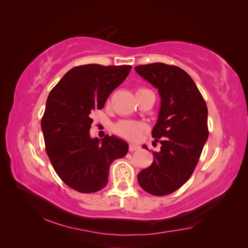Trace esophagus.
I'll list each match as a JSON object with an SVG mask.
<instances>
[{"label":"esophagus","instance_id":"34e87169","mask_svg":"<svg viewBox=\"0 0 248 248\" xmlns=\"http://www.w3.org/2000/svg\"><path fill=\"white\" fill-rule=\"evenodd\" d=\"M138 149H140V146H138V145H134V144L129 145V151L130 152L136 151V150H138Z\"/></svg>","mask_w":248,"mask_h":248}]
</instances>
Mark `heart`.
<instances>
[{"label":"heart","mask_w":248,"mask_h":248,"mask_svg":"<svg viewBox=\"0 0 248 248\" xmlns=\"http://www.w3.org/2000/svg\"><path fill=\"white\" fill-rule=\"evenodd\" d=\"M147 89H140L139 91H144ZM138 91V92H139ZM145 129L144 124L133 121H122L115 126V131L125 139L138 140L140 138L142 131Z\"/></svg>","instance_id":"b5f03b06"}]
</instances>
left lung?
Here are the masks:
<instances>
[{
  "label": "left lung",
  "mask_w": 248,
  "mask_h": 248,
  "mask_svg": "<svg viewBox=\"0 0 248 248\" xmlns=\"http://www.w3.org/2000/svg\"><path fill=\"white\" fill-rule=\"evenodd\" d=\"M134 69L161 98L152 130L160 151L153 152L152 164L139 172L138 181L153 196H167L179 189L197 167L209 136L208 108L192 78L179 67L152 63ZM142 148L148 150L146 145Z\"/></svg>",
  "instance_id": "obj_1"
}]
</instances>
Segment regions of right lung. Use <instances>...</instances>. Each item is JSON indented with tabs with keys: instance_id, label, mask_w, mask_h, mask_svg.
Returning <instances> with one entry per match:
<instances>
[{
	"instance_id": "add662e5",
	"label": "right lung",
	"mask_w": 248,
	"mask_h": 248,
	"mask_svg": "<svg viewBox=\"0 0 248 248\" xmlns=\"http://www.w3.org/2000/svg\"><path fill=\"white\" fill-rule=\"evenodd\" d=\"M130 65L88 64L70 69L51 90L41 120L48 158L62 181L91 193L108 184L111 162L124 157L128 144L115 136L90 137L93 110L128 76Z\"/></svg>"
}]
</instances>
